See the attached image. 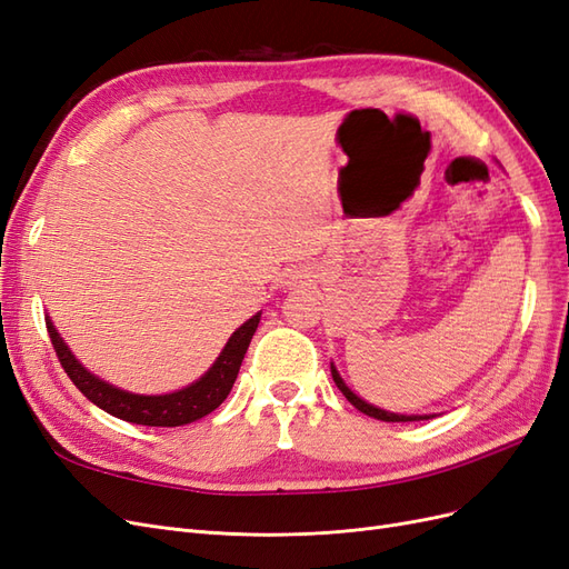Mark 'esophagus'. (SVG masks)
Wrapping results in <instances>:
<instances>
[{
    "instance_id": "obj_1",
    "label": "esophagus",
    "mask_w": 569,
    "mask_h": 569,
    "mask_svg": "<svg viewBox=\"0 0 569 569\" xmlns=\"http://www.w3.org/2000/svg\"><path fill=\"white\" fill-rule=\"evenodd\" d=\"M301 278V274H295V278H291V280H299Z\"/></svg>"
}]
</instances>
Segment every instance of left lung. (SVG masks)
Returning <instances> with one entry per match:
<instances>
[{"instance_id":"8db88e82","label":"left lung","mask_w":569,"mask_h":569,"mask_svg":"<svg viewBox=\"0 0 569 569\" xmlns=\"http://www.w3.org/2000/svg\"><path fill=\"white\" fill-rule=\"evenodd\" d=\"M330 368H332V377H335V385L339 387V391H341L343 396H347V401H349L351 406H356L360 412H366V416H370V418H375V420H385V422H412V420H429V416H399V412H389V410H385V408H377V406H372V403L363 401V399H360V396H358L356 391H351V389L347 387V382L341 380V375H339L337 366H335V363H330Z\"/></svg>"}]
</instances>
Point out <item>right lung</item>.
<instances>
[{"mask_svg": "<svg viewBox=\"0 0 569 569\" xmlns=\"http://www.w3.org/2000/svg\"><path fill=\"white\" fill-rule=\"evenodd\" d=\"M47 320V332L54 351L61 360L66 375L71 377V382L88 396V399L107 410L109 416L120 418L132 425H147V427H180L189 425L203 416L213 412L222 401L228 399V393L239 375V366H242L244 353L251 343V337L256 332L258 322H261V313L249 318L244 325H239L222 347L220 356L213 360V366L206 370L197 382L187 385L178 391L170 393H132L120 387H113L101 380L94 372L84 368L80 360L68 349V343L61 339L54 322Z\"/></svg>", "mask_w": 569, "mask_h": 569, "instance_id": "obj_1", "label": "right lung"}]
</instances>
